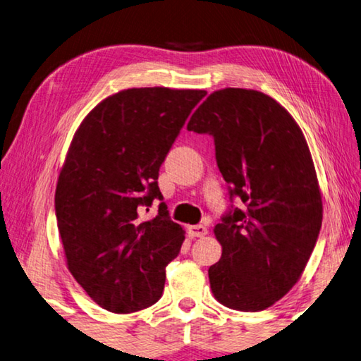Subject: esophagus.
I'll return each mask as SVG.
<instances>
[{"mask_svg": "<svg viewBox=\"0 0 361 361\" xmlns=\"http://www.w3.org/2000/svg\"><path fill=\"white\" fill-rule=\"evenodd\" d=\"M188 234L191 239H195V237H204L209 234V229H207L204 224H194L188 228Z\"/></svg>", "mask_w": 361, "mask_h": 361, "instance_id": "obj_1", "label": "esophagus"}]
</instances>
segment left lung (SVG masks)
I'll use <instances>...</instances> for the list:
<instances>
[{"instance_id":"8db88e82","label":"left lung","mask_w":361,"mask_h":361,"mask_svg":"<svg viewBox=\"0 0 361 361\" xmlns=\"http://www.w3.org/2000/svg\"><path fill=\"white\" fill-rule=\"evenodd\" d=\"M188 130L215 138L219 172L243 202L213 229L223 253L209 269L212 293L226 307L259 312L301 279L322 228L309 145L293 116L253 89L215 90Z\"/></svg>"}]
</instances>
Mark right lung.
Returning <instances> with one entry per match:
<instances>
[{"instance_id":"right-lung-1","label":"right lung","mask_w":361,"mask_h":361,"mask_svg":"<svg viewBox=\"0 0 361 361\" xmlns=\"http://www.w3.org/2000/svg\"><path fill=\"white\" fill-rule=\"evenodd\" d=\"M205 90L133 87L102 100L79 124L56 188L66 267L94 302L130 314L157 302L166 267L185 229L169 216H142L159 167Z\"/></svg>"}]
</instances>
